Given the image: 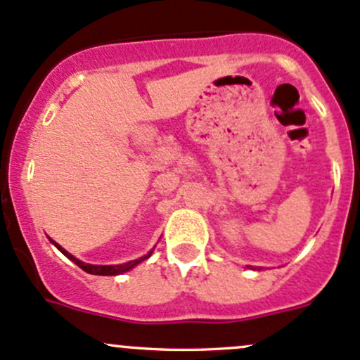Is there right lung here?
I'll return each mask as SVG.
<instances>
[{"mask_svg":"<svg viewBox=\"0 0 360 360\" xmlns=\"http://www.w3.org/2000/svg\"><path fill=\"white\" fill-rule=\"evenodd\" d=\"M50 242H52V244L56 245V248L59 249L60 252H63L64 256L68 257V259H71L72 263L78 264V266L82 268L83 271H86V274H92V275H120V274H125V271L132 270V268L136 266V264H139L141 261L148 259V257L151 256V252H153V250H151V252H148L146 256L139 257V259L129 261V263H123V264H89V263H83V261L76 259V257L72 256V254H69L68 250H64L59 244H56V242H53V240H50Z\"/></svg>","mask_w":360,"mask_h":360,"instance_id":"right-lung-1","label":"right lung"}]
</instances>
